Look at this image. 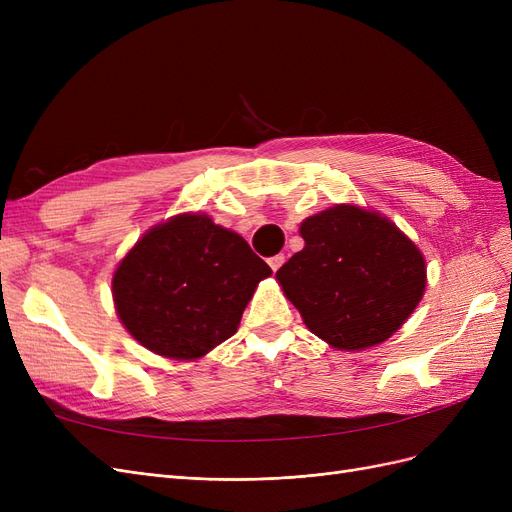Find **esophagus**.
Returning a JSON list of instances; mask_svg holds the SVG:
<instances>
[{"label":"esophagus","instance_id":"esophagus-1","mask_svg":"<svg viewBox=\"0 0 512 512\" xmlns=\"http://www.w3.org/2000/svg\"><path fill=\"white\" fill-rule=\"evenodd\" d=\"M284 260H286V256H284V254H277V256H273V258H269V267H271V271L275 273L277 269H280V267L284 265Z\"/></svg>","mask_w":512,"mask_h":512}]
</instances>
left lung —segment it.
I'll return each instance as SVG.
<instances>
[{
  "instance_id": "1",
  "label": "left lung",
  "mask_w": 512,
  "mask_h": 512,
  "mask_svg": "<svg viewBox=\"0 0 512 512\" xmlns=\"http://www.w3.org/2000/svg\"><path fill=\"white\" fill-rule=\"evenodd\" d=\"M303 250L275 273L305 327L359 352L401 329L427 286L425 256L386 215L342 203L301 222Z\"/></svg>"
}]
</instances>
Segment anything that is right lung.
<instances>
[{"mask_svg": "<svg viewBox=\"0 0 512 512\" xmlns=\"http://www.w3.org/2000/svg\"><path fill=\"white\" fill-rule=\"evenodd\" d=\"M269 275L235 230L207 213H179L149 228L119 260L115 312L147 350L196 361L237 333L243 309Z\"/></svg>", "mask_w": 512, "mask_h": 512, "instance_id": "right-lung-1", "label": "right lung"}]
</instances>
